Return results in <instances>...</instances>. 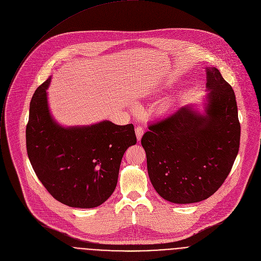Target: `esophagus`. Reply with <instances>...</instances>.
Listing matches in <instances>:
<instances>
[{
    "mask_svg": "<svg viewBox=\"0 0 261 261\" xmlns=\"http://www.w3.org/2000/svg\"><path fill=\"white\" fill-rule=\"evenodd\" d=\"M143 132H144V131H143L142 127L138 126V127L135 128V133H136V137H137V140H138V141L141 139V137H142V135H143Z\"/></svg>",
    "mask_w": 261,
    "mask_h": 261,
    "instance_id": "obj_1",
    "label": "esophagus"
}]
</instances>
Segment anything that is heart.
<instances>
[{
  "label": "heart",
  "mask_w": 261,
  "mask_h": 261,
  "mask_svg": "<svg viewBox=\"0 0 261 261\" xmlns=\"http://www.w3.org/2000/svg\"><path fill=\"white\" fill-rule=\"evenodd\" d=\"M173 106V101L171 99H167V100H164L161 105H160V110L163 111V112H166L168 110H170Z\"/></svg>",
  "instance_id": "obj_1"
}]
</instances>
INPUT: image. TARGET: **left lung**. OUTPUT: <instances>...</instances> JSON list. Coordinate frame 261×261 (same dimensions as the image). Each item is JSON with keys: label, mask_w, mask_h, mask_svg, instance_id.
<instances>
[{"label": "left lung", "mask_w": 261, "mask_h": 261, "mask_svg": "<svg viewBox=\"0 0 261 261\" xmlns=\"http://www.w3.org/2000/svg\"><path fill=\"white\" fill-rule=\"evenodd\" d=\"M202 110L186 105L148 126L141 144L155 191L177 204L212 196L230 174L239 151L241 127L232 86L206 67Z\"/></svg>", "instance_id": "obj_1"}]
</instances>
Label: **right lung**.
Wrapping results in <instances>:
<instances>
[{"mask_svg": "<svg viewBox=\"0 0 261 261\" xmlns=\"http://www.w3.org/2000/svg\"><path fill=\"white\" fill-rule=\"evenodd\" d=\"M51 77L35 90L26 126L30 164L45 189L70 207L92 208L114 192L122 158L136 143L134 126L111 121L65 127L50 114Z\"/></svg>", "mask_w": 261, "mask_h": 261, "instance_id": "obj_1", "label": "right lung"}]
</instances>
